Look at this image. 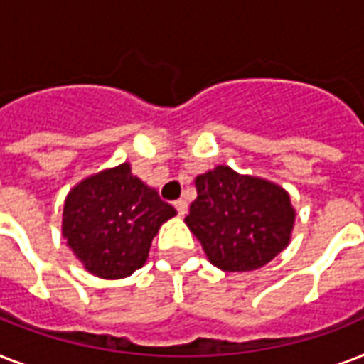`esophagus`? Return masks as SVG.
<instances>
[{
    "instance_id": "esophagus-1",
    "label": "esophagus",
    "mask_w": 364,
    "mask_h": 364,
    "mask_svg": "<svg viewBox=\"0 0 364 364\" xmlns=\"http://www.w3.org/2000/svg\"><path fill=\"white\" fill-rule=\"evenodd\" d=\"M173 205H176V210H177V213H179V215H185V213H187V208H188V204H187V200H177V202H173Z\"/></svg>"
}]
</instances>
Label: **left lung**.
I'll list each match as a JSON object with an SVG mask.
<instances>
[{
	"label": "left lung",
	"instance_id": "1",
	"mask_svg": "<svg viewBox=\"0 0 364 364\" xmlns=\"http://www.w3.org/2000/svg\"><path fill=\"white\" fill-rule=\"evenodd\" d=\"M196 200L185 217L213 266L251 272L289 245L294 208L285 188L217 166L194 179Z\"/></svg>",
	"mask_w": 364,
	"mask_h": 364
}]
</instances>
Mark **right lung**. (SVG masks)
Returning <instances> with one entry per match:
<instances>
[{"label":"right lung","mask_w":364,"mask_h":364,"mask_svg":"<svg viewBox=\"0 0 364 364\" xmlns=\"http://www.w3.org/2000/svg\"><path fill=\"white\" fill-rule=\"evenodd\" d=\"M176 213L124 162L71 188L62 236L90 274L121 279L145 264L159 228Z\"/></svg>","instance_id":"1"}]
</instances>
